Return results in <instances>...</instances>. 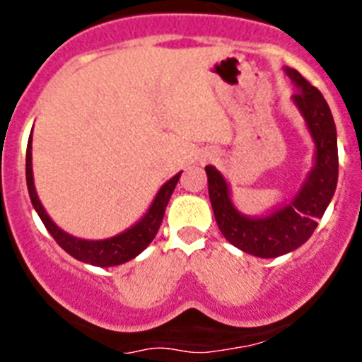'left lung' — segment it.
I'll return each instance as SVG.
<instances>
[{
	"label": "left lung",
	"mask_w": 362,
	"mask_h": 362,
	"mask_svg": "<svg viewBox=\"0 0 362 362\" xmlns=\"http://www.w3.org/2000/svg\"><path fill=\"white\" fill-rule=\"evenodd\" d=\"M297 92L292 95L315 143V165L297 196L264 217H246L233 206L225 177L214 166H206L209 196L217 226L226 241L257 257H279L299 248L317 228L326 206L335 194L339 175L337 132L332 112L321 92L297 70L284 69Z\"/></svg>",
	"instance_id": "obj_1"
}]
</instances>
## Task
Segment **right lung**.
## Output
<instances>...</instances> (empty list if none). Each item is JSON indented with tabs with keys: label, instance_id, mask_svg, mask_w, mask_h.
Returning <instances> with one entry per match:
<instances>
[{
	"label": "right lung",
	"instance_id": "right-lung-1",
	"mask_svg": "<svg viewBox=\"0 0 362 362\" xmlns=\"http://www.w3.org/2000/svg\"><path fill=\"white\" fill-rule=\"evenodd\" d=\"M181 172L175 174L174 177L168 179L158 192V196L153 199L152 206L148 212L143 216L139 223L130 226L129 230H124L119 235H114L110 239H101V241H86V239L74 238L70 233L63 232L59 226L54 223L49 217V214L45 212L43 204H41L40 197L36 194V187H34V175H32V134L27 145V187L28 196H30L32 206L36 209L37 216L43 221L45 228L49 230L50 235L56 239V243L62 246L66 254L76 257L83 263L94 264V267H116V264H123L136 255L141 254L146 246L152 243L156 238L159 226H161L163 216H165L166 204L170 201L172 192H174L175 185H177Z\"/></svg>",
	"mask_w": 362,
	"mask_h": 362
}]
</instances>
